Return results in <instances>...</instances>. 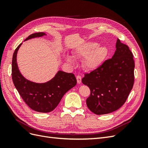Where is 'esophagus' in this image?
<instances>
[{"label":"esophagus","instance_id":"34e87169","mask_svg":"<svg viewBox=\"0 0 148 148\" xmlns=\"http://www.w3.org/2000/svg\"><path fill=\"white\" fill-rule=\"evenodd\" d=\"M77 83L78 84L81 83V82H82V77H81V76L77 75Z\"/></svg>","mask_w":148,"mask_h":148}]
</instances>
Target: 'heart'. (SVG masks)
<instances>
[{"label": "heart", "instance_id": "1", "mask_svg": "<svg viewBox=\"0 0 148 148\" xmlns=\"http://www.w3.org/2000/svg\"><path fill=\"white\" fill-rule=\"evenodd\" d=\"M107 49L104 46H97L95 42H88L75 52L76 57L84 58V65L87 69L95 70L99 67L104 60L107 55ZM68 59L72 61L71 58Z\"/></svg>", "mask_w": 148, "mask_h": 148}]
</instances>
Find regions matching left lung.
<instances>
[{
	"label": "left lung",
	"mask_w": 148,
	"mask_h": 148,
	"mask_svg": "<svg viewBox=\"0 0 148 148\" xmlns=\"http://www.w3.org/2000/svg\"><path fill=\"white\" fill-rule=\"evenodd\" d=\"M134 69L132 52L118 39L112 57L89 73H84L82 83L91 91L86 99L88 109L95 114L102 115L120 108L133 88Z\"/></svg>",
	"instance_id": "left-lung-1"
}]
</instances>
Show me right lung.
I'll use <instances>...</instances> for the list:
<instances>
[{"instance_id": "obj_1", "label": "right lung", "mask_w": 148, "mask_h": 148, "mask_svg": "<svg viewBox=\"0 0 148 148\" xmlns=\"http://www.w3.org/2000/svg\"><path fill=\"white\" fill-rule=\"evenodd\" d=\"M46 35L36 33L29 35L25 41ZM21 43L13 53L12 76L17 91L29 108L39 112H50L59 104L62 97L77 84L74 74L59 71L55 77L45 83H36L25 78L20 73L16 63V53Z\"/></svg>"}]
</instances>
